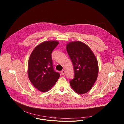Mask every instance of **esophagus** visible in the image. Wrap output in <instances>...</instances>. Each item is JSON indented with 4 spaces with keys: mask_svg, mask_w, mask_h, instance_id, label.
<instances>
[{
    "mask_svg": "<svg viewBox=\"0 0 124 124\" xmlns=\"http://www.w3.org/2000/svg\"><path fill=\"white\" fill-rule=\"evenodd\" d=\"M65 71L64 70H61V75H65Z\"/></svg>",
    "mask_w": 124,
    "mask_h": 124,
    "instance_id": "obj_1",
    "label": "esophagus"
}]
</instances>
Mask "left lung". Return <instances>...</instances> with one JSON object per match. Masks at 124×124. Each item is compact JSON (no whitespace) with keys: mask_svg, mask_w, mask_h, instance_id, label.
I'll use <instances>...</instances> for the list:
<instances>
[{"mask_svg":"<svg viewBox=\"0 0 124 124\" xmlns=\"http://www.w3.org/2000/svg\"><path fill=\"white\" fill-rule=\"evenodd\" d=\"M66 48L75 73L74 78L70 81V85L78 94L87 93L97 78V60L89 47L81 42H70L67 44Z\"/></svg>","mask_w":124,"mask_h":124,"instance_id":"1","label":"left lung"}]
</instances>
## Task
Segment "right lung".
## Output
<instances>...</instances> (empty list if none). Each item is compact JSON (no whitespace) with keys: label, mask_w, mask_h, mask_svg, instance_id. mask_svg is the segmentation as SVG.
<instances>
[{"label":"right lung","mask_w":124,"mask_h":124,"mask_svg":"<svg viewBox=\"0 0 124 124\" xmlns=\"http://www.w3.org/2000/svg\"><path fill=\"white\" fill-rule=\"evenodd\" d=\"M55 41H46L37 46L32 52L28 61V78L39 91L46 92L54 85L60 74L53 67L51 53L58 45Z\"/></svg>","instance_id":"add662e5"}]
</instances>
